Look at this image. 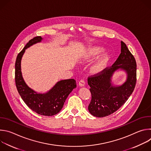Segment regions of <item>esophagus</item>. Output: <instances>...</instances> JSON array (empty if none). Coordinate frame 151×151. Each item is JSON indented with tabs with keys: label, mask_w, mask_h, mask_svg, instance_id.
<instances>
[{
	"label": "esophagus",
	"mask_w": 151,
	"mask_h": 151,
	"mask_svg": "<svg viewBox=\"0 0 151 151\" xmlns=\"http://www.w3.org/2000/svg\"><path fill=\"white\" fill-rule=\"evenodd\" d=\"M85 84V81H84V79H81L79 81V85L80 87H83Z\"/></svg>",
	"instance_id": "1"
}]
</instances>
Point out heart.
<instances>
[{"mask_svg": "<svg viewBox=\"0 0 151 151\" xmlns=\"http://www.w3.org/2000/svg\"><path fill=\"white\" fill-rule=\"evenodd\" d=\"M104 51V49L103 47H95L90 48L88 51L85 53L82 57V60L83 61H90L101 54H102ZM110 57L108 55H104L103 56L99 61H97L92 68V71L94 73H99L101 72L104 68L106 67V64L109 61Z\"/></svg>", "mask_w": 151, "mask_h": 151, "instance_id": "1", "label": "heart"}]
</instances>
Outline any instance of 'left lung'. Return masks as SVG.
Wrapping results in <instances>:
<instances>
[{
  "label": "left lung",
  "instance_id": "left-lung-1",
  "mask_svg": "<svg viewBox=\"0 0 151 151\" xmlns=\"http://www.w3.org/2000/svg\"><path fill=\"white\" fill-rule=\"evenodd\" d=\"M121 52L113 65L88 78L91 93L88 111L94 116L104 117L116 112L130 97L135 88L136 60L124 42H121ZM118 69L125 70L127 80L121 86H114L111 78Z\"/></svg>",
  "mask_w": 151,
  "mask_h": 151
}]
</instances>
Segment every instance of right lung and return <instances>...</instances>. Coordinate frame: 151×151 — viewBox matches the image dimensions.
<instances>
[{
	"mask_svg": "<svg viewBox=\"0 0 151 151\" xmlns=\"http://www.w3.org/2000/svg\"><path fill=\"white\" fill-rule=\"evenodd\" d=\"M42 40L41 36L33 37L18 54L15 64V80L19 94L29 108L39 115L49 116L57 114L61 110L67 97L76 87V83L74 79L60 81L44 94H38L28 87L21 71V58L27 48Z\"/></svg>",
	"mask_w": 151,
	"mask_h": 151,
	"instance_id": "1",
	"label": "right lung"
}]
</instances>
